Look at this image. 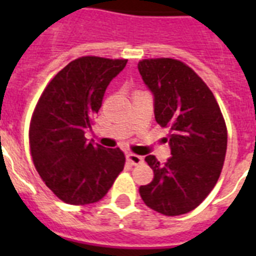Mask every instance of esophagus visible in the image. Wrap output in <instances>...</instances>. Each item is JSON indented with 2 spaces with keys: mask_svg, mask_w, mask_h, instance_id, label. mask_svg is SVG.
Returning <instances> with one entry per match:
<instances>
[{
  "mask_svg": "<svg viewBox=\"0 0 256 256\" xmlns=\"http://www.w3.org/2000/svg\"><path fill=\"white\" fill-rule=\"evenodd\" d=\"M126 158H128V160L132 164V166H136V164H140L144 162V158H142V156H136V154H132V152H128V156H126Z\"/></svg>",
  "mask_w": 256,
  "mask_h": 256,
  "instance_id": "34e87169",
  "label": "esophagus"
}]
</instances>
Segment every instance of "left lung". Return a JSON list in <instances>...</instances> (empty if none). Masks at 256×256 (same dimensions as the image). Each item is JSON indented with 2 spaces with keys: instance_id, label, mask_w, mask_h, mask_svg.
Listing matches in <instances>:
<instances>
[{
  "instance_id": "obj_1",
  "label": "left lung",
  "mask_w": 256,
  "mask_h": 256,
  "mask_svg": "<svg viewBox=\"0 0 256 256\" xmlns=\"http://www.w3.org/2000/svg\"><path fill=\"white\" fill-rule=\"evenodd\" d=\"M138 70L154 96V116L170 128L171 156L144 160L154 179L140 187L152 210L168 216L194 210L218 182L227 150V128L214 94L194 70L171 58L144 60Z\"/></svg>"
}]
</instances>
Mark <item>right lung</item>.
<instances>
[{
    "label": "right lung",
    "mask_w": 256,
    "mask_h": 256,
    "mask_svg": "<svg viewBox=\"0 0 256 256\" xmlns=\"http://www.w3.org/2000/svg\"><path fill=\"white\" fill-rule=\"evenodd\" d=\"M128 60L81 57L66 65L38 100L29 130L34 166L45 184L69 204L102 199L124 170L120 148L85 138L108 84Z\"/></svg>",
    "instance_id": "obj_1"
}]
</instances>
